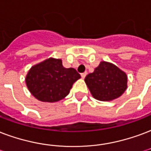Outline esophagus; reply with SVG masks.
<instances>
[{
  "label": "esophagus",
  "mask_w": 151,
  "mask_h": 151,
  "mask_svg": "<svg viewBox=\"0 0 151 151\" xmlns=\"http://www.w3.org/2000/svg\"><path fill=\"white\" fill-rule=\"evenodd\" d=\"M87 75V73L86 72H85V73H81V78H82L84 79L85 78H86V76Z\"/></svg>",
  "instance_id": "1"
}]
</instances>
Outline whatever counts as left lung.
I'll return each instance as SVG.
<instances>
[{
    "instance_id": "8db88e82",
    "label": "left lung",
    "mask_w": 151,
    "mask_h": 151,
    "mask_svg": "<svg viewBox=\"0 0 151 151\" xmlns=\"http://www.w3.org/2000/svg\"><path fill=\"white\" fill-rule=\"evenodd\" d=\"M85 82L95 99L113 101L127 90V75L114 64L103 61L86 77Z\"/></svg>"
}]
</instances>
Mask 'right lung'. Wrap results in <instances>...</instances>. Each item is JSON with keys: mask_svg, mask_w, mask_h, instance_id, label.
<instances>
[{"mask_svg": "<svg viewBox=\"0 0 151 151\" xmlns=\"http://www.w3.org/2000/svg\"><path fill=\"white\" fill-rule=\"evenodd\" d=\"M81 78L73 68H65L61 59L50 58L30 68L25 77L28 90L37 100L56 102L66 97Z\"/></svg>", "mask_w": 151, "mask_h": 151, "instance_id": "obj_1", "label": "right lung"}]
</instances>
